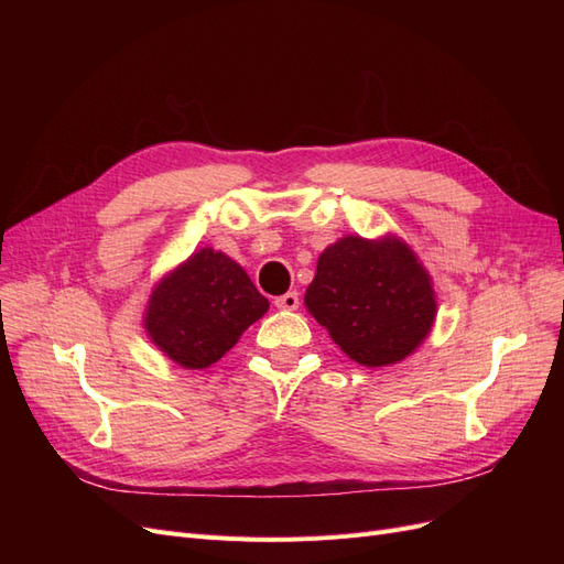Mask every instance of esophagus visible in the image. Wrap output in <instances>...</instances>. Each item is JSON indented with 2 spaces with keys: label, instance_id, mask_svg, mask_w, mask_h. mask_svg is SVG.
Masks as SVG:
<instances>
[{
  "label": "esophagus",
  "instance_id": "obj_1",
  "mask_svg": "<svg viewBox=\"0 0 564 564\" xmlns=\"http://www.w3.org/2000/svg\"><path fill=\"white\" fill-rule=\"evenodd\" d=\"M299 294L296 292H286V294H282V296H278L275 299V305L280 311H296L299 308Z\"/></svg>",
  "mask_w": 564,
  "mask_h": 564
}]
</instances>
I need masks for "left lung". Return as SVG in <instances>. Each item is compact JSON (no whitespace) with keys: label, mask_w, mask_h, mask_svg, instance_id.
Segmentation results:
<instances>
[{"label":"left lung","mask_w":564,"mask_h":564,"mask_svg":"<svg viewBox=\"0 0 564 564\" xmlns=\"http://www.w3.org/2000/svg\"><path fill=\"white\" fill-rule=\"evenodd\" d=\"M311 315L350 360L395 365L429 336L435 296L429 272L400 240L344 237L324 249L305 292Z\"/></svg>","instance_id":"1"}]
</instances>
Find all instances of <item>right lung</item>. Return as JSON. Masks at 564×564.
<instances>
[{"mask_svg": "<svg viewBox=\"0 0 564 564\" xmlns=\"http://www.w3.org/2000/svg\"><path fill=\"white\" fill-rule=\"evenodd\" d=\"M268 311L247 272L226 253L202 249L158 284L150 296L145 329L185 369L218 362Z\"/></svg>", "mask_w": 564, "mask_h": 564, "instance_id": "add662e5", "label": "right lung"}]
</instances>
